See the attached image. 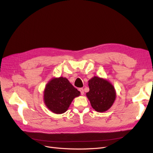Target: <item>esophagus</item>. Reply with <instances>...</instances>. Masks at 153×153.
<instances>
[{"instance_id": "obj_1", "label": "esophagus", "mask_w": 153, "mask_h": 153, "mask_svg": "<svg viewBox=\"0 0 153 153\" xmlns=\"http://www.w3.org/2000/svg\"><path fill=\"white\" fill-rule=\"evenodd\" d=\"M79 90L80 92H81V94L82 95H83L84 94V89H82V88H80Z\"/></svg>"}]
</instances>
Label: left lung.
<instances>
[{"instance_id":"1","label":"left lung","mask_w":153,"mask_h":153,"mask_svg":"<svg viewBox=\"0 0 153 153\" xmlns=\"http://www.w3.org/2000/svg\"><path fill=\"white\" fill-rule=\"evenodd\" d=\"M89 92L86 96L92 107L98 112L108 110L113 105L116 99L114 86L107 80L94 76L89 81Z\"/></svg>"}]
</instances>
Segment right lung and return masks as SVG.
I'll list each match as a JSON object with an SVG mask.
<instances>
[{
  "label": "right lung",
  "instance_id": "add662e5",
  "mask_svg": "<svg viewBox=\"0 0 153 153\" xmlns=\"http://www.w3.org/2000/svg\"><path fill=\"white\" fill-rule=\"evenodd\" d=\"M80 94L66 77H54L45 86L44 103L53 113L61 114L68 110L72 101Z\"/></svg>",
  "mask_w": 153,
  "mask_h": 153
}]
</instances>
